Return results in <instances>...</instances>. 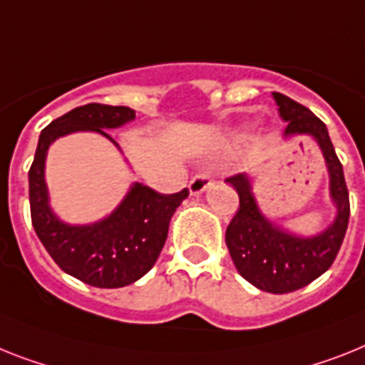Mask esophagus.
I'll return each instance as SVG.
<instances>
[{
	"mask_svg": "<svg viewBox=\"0 0 365 365\" xmlns=\"http://www.w3.org/2000/svg\"><path fill=\"white\" fill-rule=\"evenodd\" d=\"M210 182H212V177H210L209 171H201V173H197V175L192 177V180H190V192L194 195L201 194V192L209 188Z\"/></svg>",
	"mask_w": 365,
	"mask_h": 365,
	"instance_id": "esophagus-1",
	"label": "esophagus"
}]
</instances>
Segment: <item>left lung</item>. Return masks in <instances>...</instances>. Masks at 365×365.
<instances>
[{
    "label": "left lung",
    "mask_w": 365,
    "mask_h": 365,
    "mask_svg": "<svg viewBox=\"0 0 365 365\" xmlns=\"http://www.w3.org/2000/svg\"><path fill=\"white\" fill-rule=\"evenodd\" d=\"M279 117L287 123L285 134H309L319 141L330 171V194L338 205V218L324 233L300 239L276 230L259 212L250 180L244 173L227 177L239 194V210L225 231V244L235 267L246 282L261 291L284 294L306 287L332 267L349 225L351 203L341 162L334 150L327 125L297 101L272 93Z\"/></svg>",
    "instance_id": "obj_1"
}]
</instances>
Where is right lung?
Instances as JSON below:
<instances>
[{
	"mask_svg": "<svg viewBox=\"0 0 365 365\" xmlns=\"http://www.w3.org/2000/svg\"><path fill=\"white\" fill-rule=\"evenodd\" d=\"M135 111L126 106L91 102L74 108L41 132L29 168V207L35 233L57 267L93 287L115 289L145 276L160 255L175 209L188 197V188L160 194L134 185L117 210L95 225L71 227L52 215L44 182V158L56 138L74 130L117 128L132 121Z\"/></svg>",
	"mask_w": 365,
	"mask_h": 365,
	"instance_id": "add662e5",
	"label": "right lung"
}]
</instances>
